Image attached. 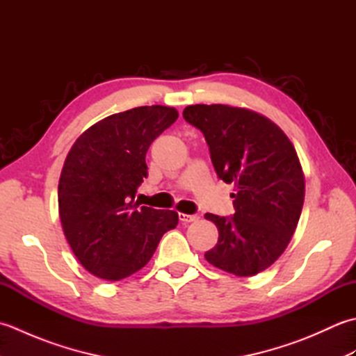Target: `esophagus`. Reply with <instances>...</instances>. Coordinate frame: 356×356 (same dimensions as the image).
Returning <instances> with one entry per match:
<instances>
[{"mask_svg": "<svg viewBox=\"0 0 356 356\" xmlns=\"http://www.w3.org/2000/svg\"><path fill=\"white\" fill-rule=\"evenodd\" d=\"M197 216L195 214H184V213H180L179 214V220L182 222V223H191V222H195L197 220Z\"/></svg>", "mask_w": 356, "mask_h": 356, "instance_id": "1", "label": "esophagus"}]
</instances>
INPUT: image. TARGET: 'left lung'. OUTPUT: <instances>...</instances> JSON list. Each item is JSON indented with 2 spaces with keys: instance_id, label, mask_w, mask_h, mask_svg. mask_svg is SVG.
<instances>
[{
  "instance_id": "left-lung-1",
  "label": "left lung",
  "mask_w": 356,
  "mask_h": 356,
  "mask_svg": "<svg viewBox=\"0 0 356 356\" xmlns=\"http://www.w3.org/2000/svg\"><path fill=\"white\" fill-rule=\"evenodd\" d=\"M184 119L205 136L218 179L236 186V213L205 214L218 229L205 259L238 277L259 274L284 252L303 209L297 151L274 122L251 110L197 104L184 110Z\"/></svg>"
}]
</instances>
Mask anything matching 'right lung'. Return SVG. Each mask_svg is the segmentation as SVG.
<instances>
[{"label":"right lung","mask_w":356,"mask_h":356,"mask_svg":"<svg viewBox=\"0 0 356 356\" xmlns=\"http://www.w3.org/2000/svg\"><path fill=\"white\" fill-rule=\"evenodd\" d=\"M171 107L151 105L116 113L73 143L58 186L65 238L82 266L116 282L142 269L162 236L177 226L174 211L139 207L151 143L174 120Z\"/></svg>","instance_id":"obj_1"}]
</instances>
